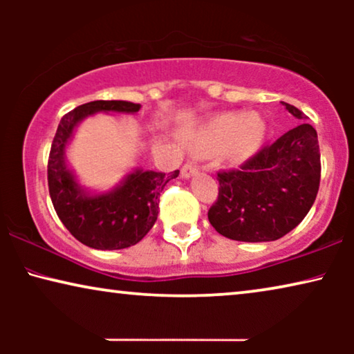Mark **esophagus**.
I'll return each instance as SVG.
<instances>
[{
    "label": "esophagus",
    "instance_id": "esophagus-1",
    "mask_svg": "<svg viewBox=\"0 0 354 354\" xmlns=\"http://www.w3.org/2000/svg\"><path fill=\"white\" fill-rule=\"evenodd\" d=\"M198 172V164L195 161H187L182 166V177H190L193 174Z\"/></svg>",
    "mask_w": 354,
    "mask_h": 354
}]
</instances>
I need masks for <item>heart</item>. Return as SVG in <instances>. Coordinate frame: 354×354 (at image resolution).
Wrapping results in <instances>:
<instances>
[{"label": "heart", "mask_w": 354, "mask_h": 354, "mask_svg": "<svg viewBox=\"0 0 354 354\" xmlns=\"http://www.w3.org/2000/svg\"><path fill=\"white\" fill-rule=\"evenodd\" d=\"M264 125L256 115L224 114L207 122L195 137V145L205 151H224L227 158L241 161L259 147Z\"/></svg>", "instance_id": "b5f03b06"}]
</instances>
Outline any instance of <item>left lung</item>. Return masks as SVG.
Returning <instances> with one entry per match:
<instances>
[{"instance_id":"1","label":"left lung","mask_w":354,"mask_h":354,"mask_svg":"<svg viewBox=\"0 0 354 354\" xmlns=\"http://www.w3.org/2000/svg\"><path fill=\"white\" fill-rule=\"evenodd\" d=\"M290 114L304 119L295 106ZM219 193L207 219L221 235L236 241H274L301 222L321 183L317 132L301 122L264 145L239 169L217 172Z\"/></svg>"}]
</instances>
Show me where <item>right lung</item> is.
Returning a JSON list of instances; mask_svg holds the SVG:
<instances>
[{
	"mask_svg": "<svg viewBox=\"0 0 354 354\" xmlns=\"http://www.w3.org/2000/svg\"><path fill=\"white\" fill-rule=\"evenodd\" d=\"M130 101H91L62 115L48 158V188L55 211L80 243L95 250H122L138 243L158 219L159 196L178 171H135L114 192L86 196L66 167L64 148L72 130L85 115L100 111L137 113Z\"/></svg>",
	"mask_w": 354,
	"mask_h": 354,
	"instance_id": "1",
	"label": "right lung"
}]
</instances>
